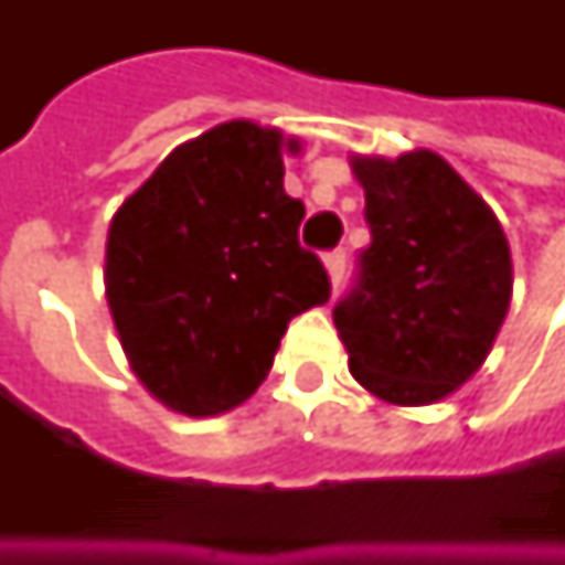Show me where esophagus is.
I'll list each match as a JSON object with an SVG mask.
<instances>
[{
	"label": "esophagus",
	"instance_id": "34e87169",
	"mask_svg": "<svg viewBox=\"0 0 565 565\" xmlns=\"http://www.w3.org/2000/svg\"><path fill=\"white\" fill-rule=\"evenodd\" d=\"M327 273H330V282H333V289H337L339 282H342V273H345V250L337 248L327 254Z\"/></svg>",
	"mask_w": 565,
	"mask_h": 565
}]
</instances>
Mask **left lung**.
I'll use <instances>...</instances> for the list:
<instances>
[{
	"label": "left lung",
	"instance_id": "8db88e82",
	"mask_svg": "<svg viewBox=\"0 0 565 565\" xmlns=\"http://www.w3.org/2000/svg\"><path fill=\"white\" fill-rule=\"evenodd\" d=\"M371 245L333 308L349 371L393 405H430L488 359L512 295L510 242L466 179L430 150L352 157Z\"/></svg>",
	"mask_w": 565,
	"mask_h": 565
}]
</instances>
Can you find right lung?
Wrapping results in <instances>:
<instances>
[{
	"label": "right lung",
	"instance_id": "right-lung-1",
	"mask_svg": "<svg viewBox=\"0 0 565 565\" xmlns=\"http://www.w3.org/2000/svg\"><path fill=\"white\" fill-rule=\"evenodd\" d=\"M301 143L223 121L179 143L109 223L106 301L131 371L191 418L248 399L289 320L330 298L298 245L305 204L282 188Z\"/></svg>",
	"mask_w": 565,
	"mask_h": 565
}]
</instances>
